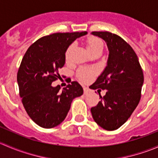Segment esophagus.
I'll use <instances>...</instances> for the list:
<instances>
[{
	"label": "esophagus",
	"mask_w": 158,
	"mask_h": 158,
	"mask_svg": "<svg viewBox=\"0 0 158 158\" xmlns=\"http://www.w3.org/2000/svg\"><path fill=\"white\" fill-rule=\"evenodd\" d=\"M83 89H84V94H88L90 92V89H89L88 87H83Z\"/></svg>",
	"instance_id": "obj_1"
}]
</instances>
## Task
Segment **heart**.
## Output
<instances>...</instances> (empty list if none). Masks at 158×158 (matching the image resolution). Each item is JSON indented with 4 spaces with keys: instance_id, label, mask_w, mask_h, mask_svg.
I'll list each match as a JSON object with an SVG mask.
<instances>
[{
    "instance_id": "heart-1",
    "label": "heart",
    "mask_w": 158,
    "mask_h": 158,
    "mask_svg": "<svg viewBox=\"0 0 158 158\" xmlns=\"http://www.w3.org/2000/svg\"><path fill=\"white\" fill-rule=\"evenodd\" d=\"M86 47L88 49L90 53H92L95 51L98 50V49H103V44L101 40H99L98 38L96 37H89L86 40ZM72 48H73V46H70L69 48L67 49L66 52V60L69 58V54L70 51H71ZM93 74L92 71L87 69H82L79 71V76L82 80H87L89 78L92 76V75Z\"/></svg>"
}]
</instances>
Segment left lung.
Instances as JSON below:
<instances>
[{
  "label": "left lung",
  "mask_w": 158,
  "mask_h": 158,
  "mask_svg": "<svg viewBox=\"0 0 158 158\" xmlns=\"http://www.w3.org/2000/svg\"><path fill=\"white\" fill-rule=\"evenodd\" d=\"M107 44L106 67L90 89L106 90L91 109L94 121L107 131L119 128L130 118L141 99L144 74L136 53L122 37L109 32H92Z\"/></svg>",
  "instance_id": "8db88e82"
}]
</instances>
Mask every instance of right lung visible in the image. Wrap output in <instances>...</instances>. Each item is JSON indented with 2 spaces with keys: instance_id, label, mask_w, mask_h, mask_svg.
<instances>
[{
  "instance_id": "add662e5",
  "label": "right lung",
  "mask_w": 158,
  "mask_h": 158,
  "mask_svg": "<svg viewBox=\"0 0 158 158\" xmlns=\"http://www.w3.org/2000/svg\"><path fill=\"white\" fill-rule=\"evenodd\" d=\"M87 32L56 33L44 36L27 50L17 73L20 95L30 118L39 126L52 128L64 121L73 100L83 94L77 82L66 88L53 87L60 79L59 69L66 63V52L77 38Z\"/></svg>"
}]
</instances>
